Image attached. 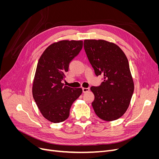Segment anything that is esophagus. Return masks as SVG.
Returning <instances> with one entry per match:
<instances>
[{"mask_svg":"<svg viewBox=\"0 0 159 159\" xmlns=\"http://www.w3.org/2000/svg\"><path fill=\"white\" fill-rule=\"evenodd\" d=\"M82 90H83V92H84V93H86V92H88V91L90 90V89H89V88H82Z\"/></svg>","mask_w":159,"mask_h":159,"instance_id":"1","label":"esophagus"}]
</instances>
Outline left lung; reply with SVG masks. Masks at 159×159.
Returning <instances> with one entry per match:
<instances>
[{
    "label": "left lung",
    "instance_id": "obj_1",
    "mask_svg": "<svg viewBox=\"0 0 159 159\" xmlns=\"http://www.w3.org/2000/svg\"><path fill=\"white\" fill-rule=\"evenodd\" d=\"M84 46L95 75L103 76L99 86L90 88L95 96L91 105L100 119L114 121L126 112L134 91L127 57L117 45L106 40H85Z\"/></svg>",
    "mask_w": 159,
    "mask_h": 159
}]
</instances>
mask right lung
<instances>
[{"mask_svg":"<svg viewBox=\"0 0 159 159\" xmlns=\"http://www.w3.org/2000/svg\"><path fill=\"white\" fill-rule=\"evenodd\" d=\"M82 47L81 40L53 43L38 60L32 85L33 98L42 115L52 123L68 119L72 103L82 93L81 88L74 89L62 83L70 63Z\"/></svg>","mask_w":159,"mask_h":159,"instance_id":"right-lung-1","label":"right lung"}]
</instances>
